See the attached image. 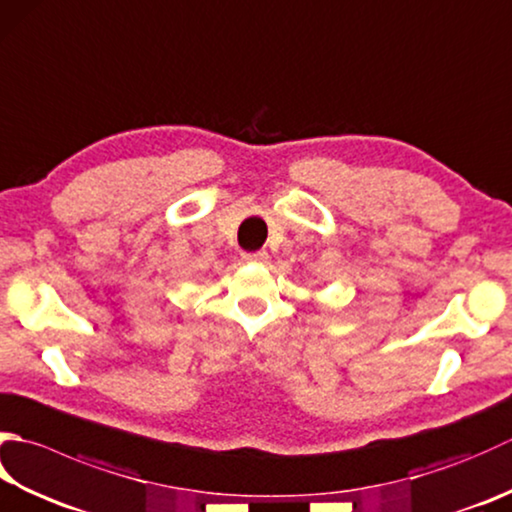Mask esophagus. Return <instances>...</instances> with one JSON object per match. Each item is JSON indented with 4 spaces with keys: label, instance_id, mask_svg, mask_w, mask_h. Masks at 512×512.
Wrapping results in <instances>:
<instances>
[{
    "label": "esophagus",
    "instance_id": "34e87169",
    "mask_svg": "<svg viewBox=\"0 0 512 512\" xmlns=\"http://www.w3.org/2000/svg\"><path fill=\"white\" fill-rule=\"evenodd\" d=\"M268 259L266 250H259V253H244V262H255V264H262Z\"/></svg>",
    "mask_w": 512,
    "mask_h": 512
}]
</instances>
